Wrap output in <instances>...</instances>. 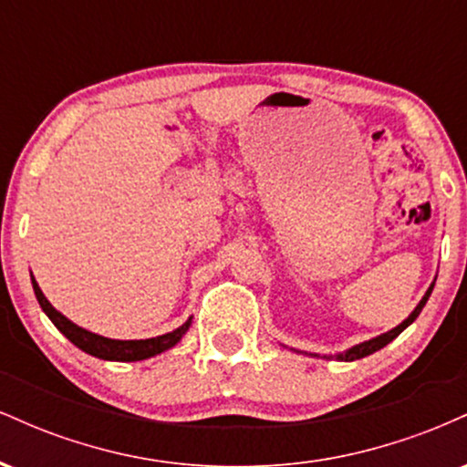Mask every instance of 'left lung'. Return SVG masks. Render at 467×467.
<instances>
[{"mask_svg": "<svg viewBox=\"0 0 467 467\" xmlns=\"http://www.w3.org/2000/svg\"><path fill=\"white\" fill-rule=\"evenodd\" d=\"M435 281H437V278H435ZM435 281H432V283H431V287L426 289V294H423L421 301L417 303V307L412 309V312L409 314V318L401 320V323H400L398 327H393V329L387 331V334H379V336L371 337V340H364V342H360V345H353L351 349H347V351H342V353H336V356H320V353H307V351H298V349H292V351H296V353H305V356H312V358H323V360H340V362H353V360H360V358L371 356V353L379 351V349H382V347H387L389 342H393L395 337H398V336L401 334V331L406 329V327L415 323L417 316L421 314L423 305H426V303H428V298H431L432 287H435Z\"/></svg>", "mask_w": 467, "mask_h": 467, "instance_id": "8db88e82", "label": "left lung"}]
</instances>
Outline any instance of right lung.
I'll list each match as a JSON object with an SVG mask.
<instances>
[{
    "label": "right lung",
    "instance_id": "add662e5",
    "mask_svg": "<svg viewBox=\"0 0 467 467\" xmlns=\"http://www.w3.org/2000/svg\"><path fill=\"white\" fill-rule=\"evenodd\" d=\"M30 281H32V289H35L36 301H39L41 309H44L47 318L55 323L57 329L61 331V334L66 336L74 347H78L80 351L89 353V356H94V358H100V360H111V362L147 360V358L158 356V353L169 351L171 347L178 345L192 323V318H189L184 325L178 327V329L169 331V334H162V336L147 337V340H114V337L92 334V331L74 325L72 320L66 318V316L58 312V309L52 307V303L44 296L39 283L35 281V276L32 275H30Z\"/></svg>",
    "mask_w": 467,
    "mask_h": 467
}]
</instances>
